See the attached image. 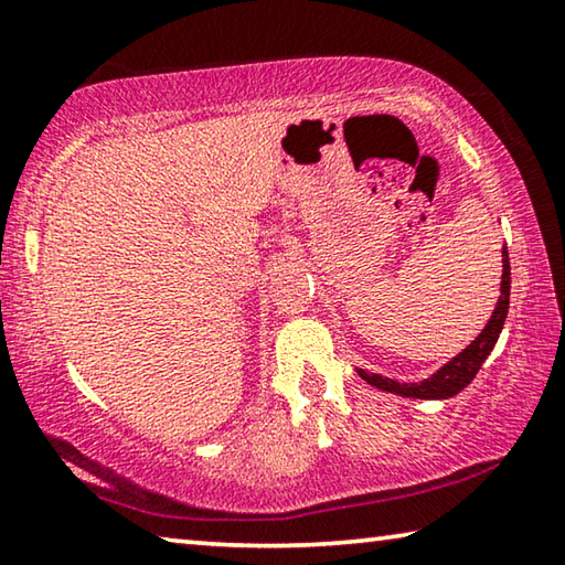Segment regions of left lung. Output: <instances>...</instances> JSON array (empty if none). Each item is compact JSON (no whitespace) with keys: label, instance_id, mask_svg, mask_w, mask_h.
Segmentation results:
<instances>
[{"label":"left lung","instance_id":"1","mask_svg":"<svg viewBox=\"0 0 565 565\" xmlns=\"http://www.w3.org/2000/svg\"><path fill=\"white\" fill-rule=\"evenodd\" d=\"M509 296H511V262L509 252L503 248V276H501V296L499 303H495L493 317L486 323V329L478 333V339L471 341V347H466L456 359L446 363L444 369H438L431 379H424L420 384H398L394 379H384L379 374H369V371L359 369V376L366 381V384L376 386L381 391H388V394L408 396V398H451L458 391H463L471 384L478 369L483 366V361L489 359L491 349L499 341V333L503 329L505 313H509Z\"/></svg>","mask_w":565,"mask_h":565}]
</instances>
